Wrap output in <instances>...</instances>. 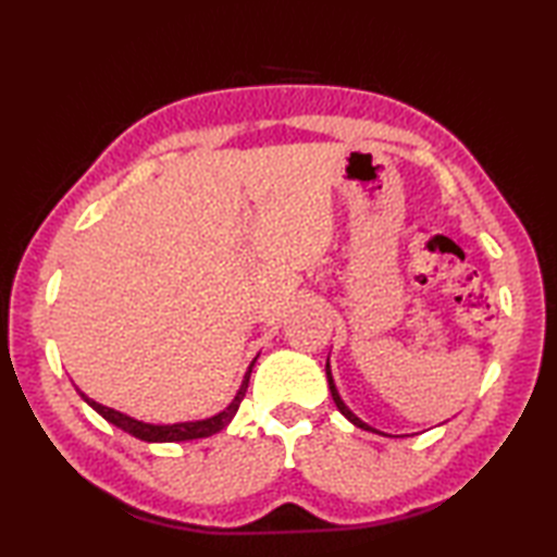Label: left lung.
Wrapping results in <instances>:
<instances>
[{
	"label": "left lung",
	"mask_w": 557,
	"mask_h": 557,
	"mask_svg": "<svg viewBox=\"0 0 557 557\" xmlns=\"http://www.w3.org/2000/svg\"><path fill=\"white\" fill-rule=\"evenodd\" d=\"M325 375H327V385H330V395H333V399H335V405H337V409L345 413V417L354 423V425H359V429H363V431H375V429H371L369 423H363L357 413H351V409L345 405V401H342V397H339V393H337V387H335V381H333V371H330V359L325 361ZM377 433V431H375Z\"/></svg>",
	"instance_id": "obj_1"
}]
</instances>
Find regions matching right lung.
Wrapping results in <instances>:
<instances>
[{
	"instance_id": "add662e5",
	"label": "right lung",
	"mask_w": 557,
	"mask_h": 557,
	"mask_svg": "<svg viewBox=\"0 0 557 557\" xmlns=\"http://www.w3.org/2000/svg\"><path fill=\"white\" fill-rule=\"evenodd\" d=\"M256 359H258V357H256ZM256 359L251 361V366H248V371H246V375H244L239 393H236V397L230 401V407H224L220 413H215V417L200 419V421H184V423H146V421L134 419V417H126V413L116 411V409L98 405L96 399H90V397H86L83 393H81V397L86 399L88 405H90L92 409H96L104 421L114 423L116 429H122V431H126L128 435L138 437V441H146V443H182V441H196V437L215 435L218 431H222L224 425H227V423L234 419V413H236V409H239L242 399H244V395H246L248 377H251Z\"/></svg>"
}]
</instances>
